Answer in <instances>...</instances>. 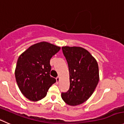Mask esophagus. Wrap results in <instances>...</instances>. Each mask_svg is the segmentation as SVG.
<instances>
[{"label":"esophagus","instance_id":"esophagus-1","mask_svg":"<svg viewBox=\"0 0 124 124\" xmlns=\"http://www.w3.org/2000/svg\"><path fill=\"white\" fill-rule=\"evenodd\" d=\"M56 82L58 83L59 81H60V77H57L56 78Z\"/></svg>","mask_w":124,"mask_h":124}]
</instances>
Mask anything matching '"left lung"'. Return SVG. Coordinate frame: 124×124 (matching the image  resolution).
Listing matches in <instances>:
<instances>
[{
	"mask_svg": "<svg viewBox=\"0 0 124 124\" xmlns=\"http://www.w3.org/2000/svg\"><path fill=\"white\" fill-rule=\"evenodd\" d=\"M62 50L68 62L70 86L61 97L69 105H78L91 96L98 84V64L88 50L80 47L65 46Z\"/></svg>",
	"mask_w": 124,
	"mask_h": 124,
	"instance_id": "obj_1",
	"label": "left lung"
}]
</instances>
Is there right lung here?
<instances>
[{
  "mask_svg": "<svg viewBox=\"0 0 124 124\" xmlns=\"http://www.w3.org/2000/svg\"><path fill=\"white\" fill-rule=\"evenodd\" d=\"M60 50V47L41 42L30 46L20 55L15 77L19 88L26 98L31 101L42 99L56 82V79L50 75V60Z\"/></svg>",
  "mask_w": 124,
  "mask_h": 124,
  "instance_id": "right-lung-1",
  "label": "right lung"
}]
</instances>
